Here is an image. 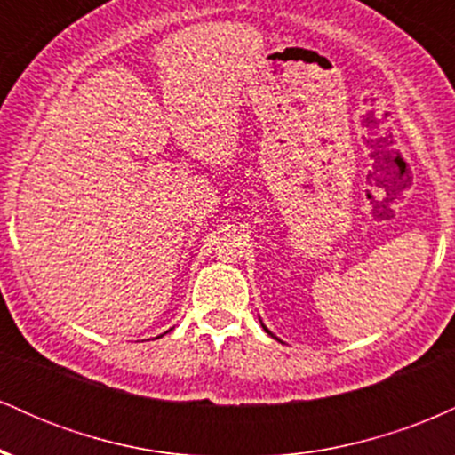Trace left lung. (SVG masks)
<instances>
[{
  "instance_id": "left-lung-1",
  "label": "left lung",
  "mask_w": 455,
  "mask_h": 455,
  "mask_svg": "<svg viewBox=\"0 0 455 455\" xmlns=\"http://www.w3.org/2000/svg\"><path fill=\"white\" fill-rule=\"evenodd\" d=\"M260 325H263V323H260ZM263 329H265V331H267V333H271V331H269V329H267V327H265V325H263ZM271 336H274V333H271Z\"/></svg>"
}]
</instances>
